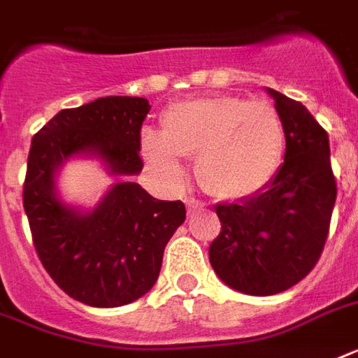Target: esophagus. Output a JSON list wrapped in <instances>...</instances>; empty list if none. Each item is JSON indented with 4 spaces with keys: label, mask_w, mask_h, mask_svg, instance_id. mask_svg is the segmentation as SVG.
<instances>
[{
    "label": "esophagus",
    "mask_w": 358,
    "mask_h": 358,
    "mask_svg": "<svg viewBox=\"0 0 358 358\" xmlns=\"http://www.w3.org/2000/svg\"><path fill=\"white\" fill-rule=\"evenodd\" d=\"M185 206H187V212L193 213V212H195V210L202 208V202L195 201V199H185Z\"/></svg>",
    "instance_id": "obj_1"
}]
</instances>
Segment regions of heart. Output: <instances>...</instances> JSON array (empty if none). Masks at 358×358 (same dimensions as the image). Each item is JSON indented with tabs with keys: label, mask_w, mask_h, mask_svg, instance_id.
<instances>
[{
	"label": "heart",
	"mask_w": 358,
	"mask_h": 358,
	"mask_svg": "<svg viewBox=\"0 0 358 358\" xmlns=\"http://www.w3.org/2000/svg\"><path fill=\"white\" fill-rule=\"evenodd\" d=\"M284 148L286 131L277 109L239 96L173 103L162 115V134H143V154L163 182L182 184L180 156H196V180L217 199H245L264 189L282 163Z\"/></svg>",
	"instance_id": "heart-1"
}]
</instances>
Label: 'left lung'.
Here are the masks:
<instances>
[{
  "instance_id": "obj_1",
  "label": "left lung",
  "mask_w": 358,
  "mask_h": 358,
  "mask_svg": "<svg viewBox=\"0 0 358 358\" xmlns=\"http://www.w3.org/2000/svg\"><path fill=\"white\" fill-rule=\"evenodd\" d=\"M267 92L284 122V163L255 196L215 206L221 232L208 252L217 277L247 295L280 294L312 271L336 201L327 131L301 102Z\"/></svg>"
}]
</instances>
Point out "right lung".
I'll use <instances>...</instances> for the list:
<instances>
[{
	"label": "right lung",
	"instance_id": "add662e5",
	"mask_svg": "<svg viewBox=\"0 0 358 358\" xmlns=\"http://www.w3.org/2000/svg\"><path fill=\"white\" fill-rule=\"evenodd\" d=\"M148 111L146 98H98L59 111L31 141L24 210L33 245L59 288L89 306L128 305L156 284L185 206L157 201L126 180L83 212L59 199L55 176L76 156L100 157L115 176L139 174L141 126Z\"/></svg>",
	"mask_w": 358,
	"mask_h": 358
}]
</instances>
